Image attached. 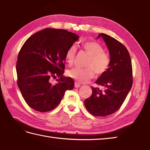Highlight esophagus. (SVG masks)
<instances>
[{
    "mask_svg": "<svg viewBox=\"0 0 150 150\" xmlns=\"http://www.w3.org/2000/svg\"><path fill=\"white\" fill-rule=\"evenodd\" d=\"M75 88H79L81 87V84L78 83V82H75Z\"/></svg>",
    "mask_w": 150,
    "mask_h": 150,
    "instance_id": "34e87169",
    "label": "esophagus"
}]
</instances>
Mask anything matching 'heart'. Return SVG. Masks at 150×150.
Instances as JSON below:
<instances>
[{
    "label": "heart",
    "mask_w": 150,
    "mask_h": 150,
    "mask_svg": "<svg viewBox=\"0 0 150 150\" xmlns=\"http://www.w3.org/2000/svg\"><path fill=\"white\" fill-rule=\"evenodd\" d=\"M82 48L90 56L86 64V68H75L69 70L67 75L80 83H85L94 77L95 73L100 75L106 73L109 69L111 63L110 57L104 52V48L99 43L95 41H87L82 44ZM76 55V49L74 46H70L66 50L64 55L66 62L71 66Z\"/></svg>",
    "instance_id": "1"
}]
</instances>
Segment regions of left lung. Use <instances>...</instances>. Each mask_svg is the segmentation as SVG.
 <instances>
[{"mask_svg": "<svg viewBox=\"0 0 150 150\" xmlns=\"http://www.w3.org/2000/svg\"><path fill=\"white\" fill-rule=\"evenodd\" d=\"M110 52L111 63L108 71L101 75L97 84L104 90L92 86V94L84 100L87 110L94 116L105 117L120 109L133 84L131 58L122 43L106 34L100 33Z\"/></svg>", "mask_w": 150, "mask_h": 150, "instance_id": "8db88e82", "label": "left lung"}]
</instances>
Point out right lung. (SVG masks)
Returning <instances> with one entry per match:
<instances>
[{"label": "right lung", "mask_w": 150, "mask_h": 150, "mask_svg": "<svg viewBox=\"0 0 150 150\" xmlns=\"http://www.w3.org/2000/svg\"><path fill=\"white\" fill-rule=\"evenodd\" d=\"M79 36L62 29L46 28L28 38L18 53L16 70L17 85L27 104L40 112L58 106L66 91L73 90L74 81L62 75L64 55ZM58 76L56 85L49 82Z\"/></svg>", "instance_id": "1"}]
</instances>
